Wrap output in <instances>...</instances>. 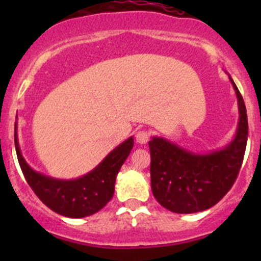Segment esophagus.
Segmentation results:
<instances>
[{"mask_svg":"<svg viewBox=\"0 0 261 261\" xmlns=\"http://www.w3.org/2000/svg\"><path fill=\"white\" fill-rule=\"evenodd\" d=\"M150 139V133L149 131H139L138 134H136V141H138L139 144H146L147 141H149Z\"/></svg>","mask_w":261,"mask_h":261,"instance_id":"34e87169","label":"esophagus"}]
</instances>
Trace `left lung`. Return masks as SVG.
I'll return each instance as SVG.
<instances>
[{"label": "left lung", "mask_w": 261, "mask_h": 261, "mask_svg": "<svg viewBox=\"0 0 261 261\" xmlns=\"http://www.w3.org/2000/svg\"><path fill=\"white\" fill-rule=\"evenodd\" d=\"M239 103L236 136L222 150L196 154L163 138L149 141L151 191L164 208L194 213L211 208L235 183L247 143V115L243 96L230 77Z\"/></svg>", "instance_id": "obj_1"}]
</instances>
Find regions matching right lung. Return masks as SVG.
<instances>
[{
    "mask_svg": "<svg viewBox=\"0 0 261 261\" xmlns=\"http://www.w3.org/2000/svg\"><path fill=\"white\" fill-rule=\"evenodd\" d=\"M134 146V139L120 144L93 170L72 180L54 179L40 174L29 167L21 155L15 128V147L22 174L34 193L50 210L70 218L91 216L103 208L115 193V181L118 170Z\"/></svg>",
    "mask_w": 261,
    "mask_h": 261,
    "instance_id": "1",
    "label": "right lung"
}]
</instances>
